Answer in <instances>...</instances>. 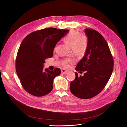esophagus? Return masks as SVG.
Listing matches in <instances>:
<instances>
[{"mask_svg":"<svg viewBox=\"0 0 127 127\" xmlns=\"http://www.w3.org/2000/svg\"><path fill=\"white\" fill-rule=\"evenodd\" d=\"M61 72H62V73H63V74H66L67 73H68V71H66V70H64V69H62L61 70Z\"/></svg>","mask_w":127,"mask_h":127,"instance_id":"1","label":"esophagus"}]
</instances>
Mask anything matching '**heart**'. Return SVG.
<instances>
[{
	"label": "heart",
	"mask_w": 127,
	"mask_h": 127,
	"mask_svg": "<svg viewBox=\"0 0 127 127\" xmlns=\"http://www.w3.org/2000/svg\"><path fill=\"white\" fill-rule=\"evenodd\" d=\"M66 44L71 47L73 53L78 56H81L85 54L88 47V38L87 36L76 30H72L66 35L64 39ZM74 63L73 59H67L62 62L63 66L69 68L70 64Z\"/></svg>",
	"instance_id": "1"
}]
</instances>
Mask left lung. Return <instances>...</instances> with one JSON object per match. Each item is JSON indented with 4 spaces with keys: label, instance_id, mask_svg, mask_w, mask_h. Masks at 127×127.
<instances>
[{
    "label": "left lung",
    "instance_id": "left-lung-1",
    "mask_svg": "<svg viewBox=\"0 0 127 127\" xmlns=\"http://www.w3.org/2000/svg\"><path fill=\"white\" fill-rule=\"evenodd\" d=\"M88 47L78 63L76 71H85L83 76L75 72L70 83L71 93L81 99H89L100 93L111 76L114 61L108 44L102 36L92 29H86Z\"/></svg>",
    "mask_w": 127,
    "mask_h": 127
}]
</instances>
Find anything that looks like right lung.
I'll return each instance as SVG.
<instances>
[{
	"instance_id": "right-lung-1",
	"label": "right lung",
	"mask_w": 127,
	"mask_h": 127,
	"mask_svg": "<svg viewBox=\"0 0 127 127\" xmlns=\"http://www.w3.org/2000/svg\"><path fill=\"white\" fill-rule=\"evenodd\" d=\"M69 31L43 29L31 33L22 40L16 58V70L22 87L29 93L40 97L52 90L53 79L61 71L59 68L43 70V64L46 59L52 57L56 43Z\"/></svg>"
}]
</instances>
